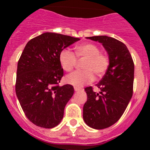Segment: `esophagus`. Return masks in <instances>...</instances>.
<instances>
[{
  "label": "esophagus",
  "mask_w": 150,
  "mask_h": 150,
  "mask_svg": "<svg viewBox=\"0 0 150 150\" xmlns=\"http://www.w3.org/2000/svg\"><path fill=\"white\" fill-rule=\"evenodd\" d=\"M74 89H75V92H78V91H79V90H80L79 88H77V87H74Z\"/></svg>",
  "instance_id": "obj_1"
}]
</instances>
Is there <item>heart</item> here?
<instances>
[{
    "label": "heart",
    "instance_id": "1",
    "mask_svg": "<svg viewBox=\"0 0 150 150\" xmlns=\"http://www.w3.org/2000/svg\"><path fill=\"white\" fill-rule=\"evenodd\" d=\"M79 60L82 63V71H75L65 77V82L76 87H81L93 82L96 75L102 77L109 67L110 59L107 54L100 52L96 44L86 43L75 47V53L69 49H64L59 54V61L64 70L70 71L75 68Z\"/></svg>",
    "mask_w": 150,
    "mask_h": 150
}]
</instances>
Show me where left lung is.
Returning a JSON list of instances; mask_svg holds the SVG:
<instances>
[{
    "label": "left lung",
    "mask_w": 150,
    "mask_h": 150,
    "mask_svg": "<svg viewBox=\"0 0 150 150\" xmlns=\"http://www.w3.org/2000/svg\"><path fill=\"white\" fill-rule=\"evenodd\" d=\"M103 44L109 55L107 72L96 86L100 94L92 86L86 87L87 101L83 107V119L87 125L103 129L121 118L133 93L134 62L130 52L122 42L107 36L87 37Z\"/></svg>",
    "instance_id": "1"
}]
</instances>
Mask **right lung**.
Returning a JSON list of instances; mask_svg holds the SVG:
<instances>
[{"mask_svg":"<svg viewBox=\"0 0 150 150\" xmlns=\"http://www.w3.org/2000/svg\"><path fill=\"white\" fill-rule=\"evenodd\" d=\"M79 40L44 33L30 40L22 51L18 62L15 92L25 116L36 126L54 128L63 118L74 88L68 84L59 86L64 75L59 54Z\"/></svg>","mask_w":150,"mask_h":150,"instance_id":"right-lung-1","label":"right lung"}]
</instances>
